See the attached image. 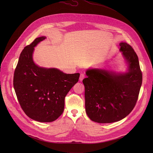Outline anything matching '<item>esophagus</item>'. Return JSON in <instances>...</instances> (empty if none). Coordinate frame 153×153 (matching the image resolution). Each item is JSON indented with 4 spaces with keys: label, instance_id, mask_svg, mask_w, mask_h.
I'll list each match as a JSON object with an SVG mask.
<instances>
[{
    "label": "esophagus",
    "instance_id": "1",
    "mask_svg": "<svg viewBox=\"0 0 153 153\" xmlns=\"http://www.w3.org/2000/svg\"><path fill=\"white\" fill-rule=\"evenodd\" d=\"M85 77V75L84 73H81L80 74V76H79V80L81 81L83 80V79Z\"/></svg>",
    "mask_w": 153,
    "mask_h": 153
}]
</instances>
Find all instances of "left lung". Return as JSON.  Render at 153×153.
<instances>
[{"label": "left lung", "instance_id": "8db88e82", "mask_svg": "<svg viewBox=\"0 0 153 153\" xmlns=\"http://www.w3.org/2000/svg\"><path fill=\"white\" fill-rule=\"evenodd\" d=\"M120 51L128 65V72L117 74L105 69H89L85 86V110L98 123L121 120L134 109L142 84V72L135 52L129 44H120Z\"/></svg>", "mask_w": 153, "mask_h": 153}]
</instances>
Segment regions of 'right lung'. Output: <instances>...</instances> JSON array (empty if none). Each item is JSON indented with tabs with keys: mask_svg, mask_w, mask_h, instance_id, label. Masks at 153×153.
Returning a JSON list of instances; mask_svg holds the SVG:
<instances>
[{
	"mask_svg": "<svg viewBox=\"0 0 153 153\" xmlns=\"http://www.w3.org/2000/svg\"><path fill=\"white\" fill-rule=\"evenodd\" d=\"M45 38H37L23 49L14 72L13 87L27 116L36 121L49 123L62 114L66 95L78 81L79 74H67L34 63V47Z\"/></svg>",
	"mask_w": 153,
	"mask_h": 153,
	"instance_id": "right-lung-1",
	"label": "right lung"
}]
</instances>
